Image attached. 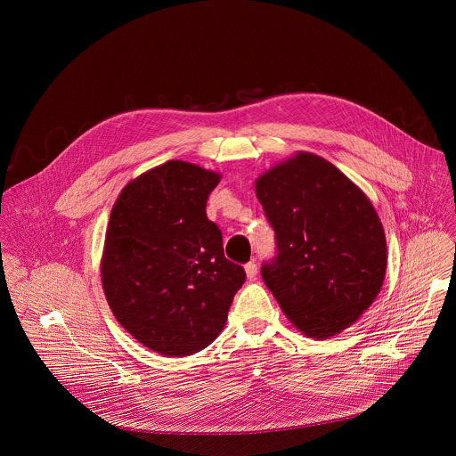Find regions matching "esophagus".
Here are the masks:
<instances>
[{
	"instance_id": "esophagus-1",
	"label": "esophagus",
	"mask_w": 456,
	"mask_h": 456,
	"mask_svg": "<svg viewBox=\"0 0 456 456\" xmlns=\"http://www.w3.org/2000/svg\"><path fill=\"white\" fill-rule=\"evenodd\" d=\"M246 273L249 279H255L258 275V265L255 261H249L246 263Z\"/></svg>"
}]
</instances>
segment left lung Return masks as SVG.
I'll list each match as a JSON object with an SVG mask.
<instances>
[{
    "label": "left lung",
    "mask_w": 456,
    "mask_h": 456,
    "mask_svg": "<svg viewBox=\"0 0 456 456\" xmlns=\"http://www.w3.org/2000/svg\"><path fill=\"white\" fill-rule=\"evenodd\" d=\"M256 196L277 249L261 265V277L284 314L314 338L353 325L387 273V237L370 200L311 152L265 172Z\"/></svg>",
    "instance_id": "8db88e82"
}]
</instances>
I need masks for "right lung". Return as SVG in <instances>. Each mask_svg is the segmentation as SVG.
I'll list each match as a JSON object with an SVG mask.
<instances>
[{"label": "right lung", "mask_w": 456, "mask_h": 456, "mask_svg": "<svg viewBox=\"0 0 456 456\" xmlns=\"http://www.w3.org/2000/svg\"><path fill=\"white\" fill-rule=\"evenodd\" d=\"M217 183L216 172L167 161L128 183L112 207L103 291L121 326L159 354L188 356L214 342L246 281L205 212Z\"/></svg>", "instance_id": "right-lung-1"}]
</instances>
